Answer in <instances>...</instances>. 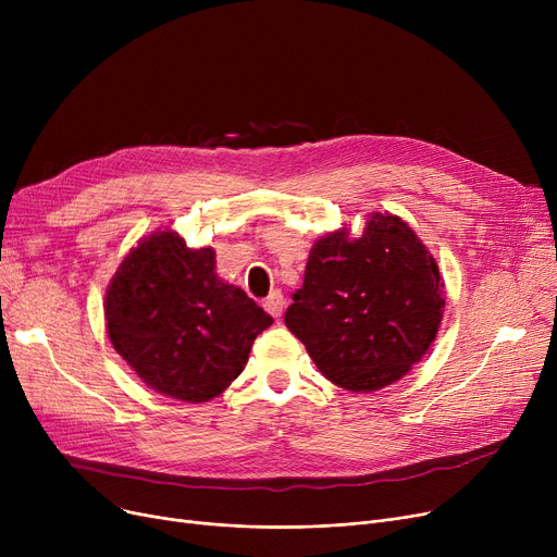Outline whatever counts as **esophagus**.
I'll use <instances>...</instances> for the list:
<instances>
[{
    "label": "esophagus",
    "instance_id": "1",
    "mask_svg": "<svg viewBox=\"0 0 557 557\" xmlns=\"http://www.w3.org/2000/svg\"><path fill=\"white\" fill-rule=\"evenodd\" d=\"M263 309H267L273 318H280L282 311H284V296L280 294V290H273V294L263 300Z\"/></svg>",
    "mask_w": 557,
    "mask_h": 557
}]
</instances>
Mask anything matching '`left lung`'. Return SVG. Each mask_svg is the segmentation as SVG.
I'll return each mask as SVG.
<instances>
[{"mask_svg":"<svg viewBox=\"0 0 557 557\" xmlns=\"http://www.w3.org/2000/svg\"><path fill=\"white\" fill-rule=\"evenodd\" d=\"M445 282L399 216L370 214L359 239L330 232L309 252L284 323L336 386L370 393L401 379L441 327Z\"/></svg>","mask_w":557,"mask_h":557,"instance_id":"1","label":"left lung"}]
</instances>
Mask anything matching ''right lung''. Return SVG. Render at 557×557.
<instances>
[{"label":"right lung","mask_w":557,"mask_h":557,"mask_svg":"<svg viewBox=\"0 0 557 557\" xmlns=\"http://www.w3.org/2000/svg\"><path fill=\"white\" fill-rule=\"evenodd\" d=\"M212 248L153 232L116 269L106 294L112 347L160 395L198 404L221 395L273 325L239 286L216 277Z\"/></svg>","instance_id":"obj_1"}]
</instances>
